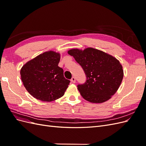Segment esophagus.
Masks as SVG:
<instances>
[{
    "mask_svg": "<svg viewBox=\"0 0 146 146\" xmlns=\"http://www.w3.org/2000/svg\"><path fill=\"white\" fill-rule=\"evenodd\" d=\"M70 81H71V82H73V83H76V78H75L74 77H72V78H71V80H70Z\"/></svg>",
    "mask_w": 146,
    "mask_h": 146,
    "instance_id": "esophagus-1",
    "label": "esophagus"
}]
</instances>
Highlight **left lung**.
<instances>
[{"label": "left lung", "mask_w": 146, "mask_h": 146, "mask_svg": "<svg viewBox=\"0 0 146 146\" xmlns=\"http://www.w3.org/2000/svg\"><path fill=\"white\" fill-rule=\"evenodd\" d=\"M83 68L86 81L77 86L83 99L91 103L107 101L116 93L123 77L122 66L115 57L92 47L68 50Z\"/></svg>", "instance_id": "1"}]
</instances>
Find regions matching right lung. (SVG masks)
I'll return each mask as SVG.
<instances>
[{
	"label": "right lung",
	"mask_w": 146,
	"mask_h": 146,
	"mask_svg": "<svg viewBox=\"0 0 146 146\" xmlns=\"http://www.w3.org/2000/svg\"><path fill=\"white\" fill-rule=\"evenodd\" d=\"M59 53L50 50L38 55L22 67L21 80L33 98L44 102H52L61 98L70 81L64 77L60 68Z\"/></svg>",
	"instance_id": "add662e5"
}]
</instances>
